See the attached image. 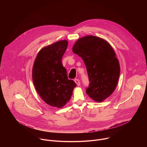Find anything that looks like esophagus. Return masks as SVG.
Returning <instances> with one entry per match:
<instances>
[{
	"label": "esophagus",
	"mask_w": 147,
	"mask_h": 147,
	"mask_svg": "<svg viewBox=\"0 0 147 147\" xmlns=\"http://www.w3.org/2000/svg\"><path fill=\"white\" fill-rule=\"evenodd\" d=\"M74 82H76V84H77V85L78 86H79L80 85V81L78 79H75V80H74Z\"/></svg>",
	"instance_id": "1"
}]
</instances>
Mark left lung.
<instances>
[{"label":"left lung","instance_id":"1","mask_svg":"<svg viewBox=\"0 0 147 147\" xmlns=\"http://www.w3.org/2000/svg\"><path fill=\"white\" fill-rule=\"evenodd\" d=\"M73 51L86 66L90 82L87 94L96 102H102L114 92L120 76V64L114 50L106 40L88 35L76 41Z\"/></svg>","mask_w":147,"mask_h":147}]
</instances>
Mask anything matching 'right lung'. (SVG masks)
<instances>
[{
	"label": "right lung",
	"mask_w": 147,
	"mask_h": 147,
	"mask_svg": "<svg viewBox=\"0 0 147 147\" xmlns=\"http://www.w3.org/2000/svg\"><path fill=\"white\" fill-rule=\"evenodd\" d=\"M62 40L43 47L35 59L32 77L41 98L48 105L61 108L70 100L76 83L68 79L62 58L67 47Z\"/></svg>",
	"instance_id": "1"
}]
</instances>
